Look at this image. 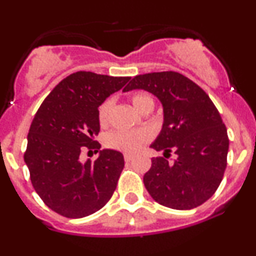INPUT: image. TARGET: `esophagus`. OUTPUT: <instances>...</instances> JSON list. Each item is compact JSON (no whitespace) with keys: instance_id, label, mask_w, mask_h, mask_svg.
Returning a JSON list of instances; mask_svg holds the SVG:
<instances>
[{"instance_id":"obj_1","label":"esophagus","mask_w":256,"mask_h":256,"mask_svg":"<svg viewBox=\"0 0 256 256\" xmlns=\"http://www.w3.org/2000/svg\"><path fill=\"white\" fill-rule=\"evenodd\" d=\"M124 158H125L126 162H130L131 160L134 158V156H132V154H124Z\"/></svg>"}]
</instances>
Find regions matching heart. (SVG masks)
I'll use <instances>...</instances> for the list:
<instances>
[{
  "instance_id": "b5f03b06",
  "label": "heart",
  "mask_w": 256,
  "mask_h": 256,
  "mask_svg": "<svg viewBox=\"0 0 256 256\" xmlns=\"http://www.w3.org/2000/svg\"><path fill=\"white\" fill-rule=\"evenodd\" d=\"M131 102L138 109V112H142L146 105L154 104V100L150 95L138 92L131 96ZM112 108V100L108 99L102 102L98 110V118L100 124H106L108 118L110 116V112ZM152 134L148 128H138V130L131 131H114L106 136L105 144L112 148L120 150L124 152H136L144 142L151 138Z\"/></svg>"
}]
</instances>
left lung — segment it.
Segmentation results:
<instances>
[{"instance_id": "1", "label": "left lung", "mask_w": 256, "mask_h": 256, "mask_svg": "<svg viewBox=\"0 0 256 256\" xmlns=\"http://www.w3.org/2000/svg\"><path fill=\"white\" fill-rule=\"evenodd\" d=\"M142 89L164 109L161 132L150 147L164 151L144 176L150 196L172 209H192L208 200L226 167L229 140L220 114L202 88L176 72L136 76L124 92ZM176 154L171 164L169 152Z\"/></svg>"}]
</instances>
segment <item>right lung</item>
<instances>
[{"instance_id": "add662e5", "label": "right lung", "mask_w": 256, "mask_h": 256, "mask_svg": "<svg viewBox=\"0 0 256 256\" xmlns=\"http://www.w3.org/2000/svg\"><path fill=\"white\" fill-rule=\"evenodd\" d=\"M128 76L76 72L62 80L42 102L30 124L24 162L43 202L66 218H82L102 209L116 190L124 156L100 150L98 110ZM84 148L100 151L94 162L82 164Z\"/></svg>"}]
</instances>
